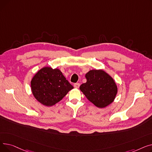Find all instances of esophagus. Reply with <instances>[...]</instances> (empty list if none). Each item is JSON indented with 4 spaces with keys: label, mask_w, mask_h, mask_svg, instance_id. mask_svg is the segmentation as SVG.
<instances>
[{
    "label": "esophagus",
    "mask_w": 152,
    "mask_h": 152,
    "mask_svg": "<svg viewBox=\"0 0 152 152\" xmlns=\"http://www.w3.org/2000/svg\"><path fill=\"white\" fill-rule=\"evenodd\" d=\"M79 86H80V84L79 83H75L74 84V87H76V88H79Z\"/></svg>",
    "instance_id": "obj_1"
}]
</instances>
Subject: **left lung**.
<instances>
[{
  "instance_id": "left-lung-1",
  "label": "left lung",
  "mask_w": 152,
  "mask_h": 152,
  "mask_svg": "<svg viewBox=\"0 0 152 152\" xmlns=\"http://www.w3.org/2000/svg\"><path fill=\"white\" fill-rule=\"evenodd\" d=\"M86 77L87 82L79 89L90 102L99 108H104L113 102L118 89L112 77L101 69L89 71Z\"/></svg>"
}]
</instances>
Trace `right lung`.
Here are the masks:
<instances>
[{"mask_svg": "<svg viewBox=\"0 0 152 152\" xmlns=\"http://www.w3.org/2000/svg\"><path fill=\"white\" fill-rule=\"evenodd\" d=\"M31 86L34 97L47 107L60 101L73 88L60 69L50 67L40 69L32 79Z\"/></svg>", "mask_w": 152, "mask_h": 152, "instance_id": "1", "label": "right lung"}]
</instances>
